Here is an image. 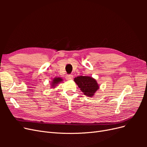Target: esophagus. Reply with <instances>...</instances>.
<instances>
[{
  "mask_svg": "<svg viewBox=\"0 0 147 147\" xmlns=\"http://www.w3.org/2000/svg\"><path fill=\"white\" fill-rule=\"evenodd\" d=\"M73 78H74L73 75H71V74L67 75L66 77H65L66 80H72Z\"/></svg>",
  "mask_w": 147,
  "mask_h": 147,
  "instance_id": "obj_1",
  "label": "esophagus"
}]
</instances>
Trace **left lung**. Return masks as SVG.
<instances>
[{
    "instance_id": "8db88e82",
    "label": "left lung",
    "mask_w": 147,
    "mask_h": 147,
    "mask_svg": "<svg viewBox=\"0 0 147 147\" xmlns=\"http://www.w3.org/2000/svg\"><path fill=\"white\" fill-rule=\"evenodd\" d=\"M75 82L80 88L83 94L88 97H92L99 89V85L95 79L91 77L79 76L74 78Z\"/></svg>"
}]
</instances>
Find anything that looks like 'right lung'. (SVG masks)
<instances>
[{"label": "right lung", "mask_w": 147, "mask_h": 147, "mask_svg": "<svg viewBox=\"0 0 147 147\" xmlns=\"http://www.w3.org/2000/svg\"><path fill=\"white\" fill-rule=\"evenodd\" d=\"M62 81H63V79L61 78H55L54 79H53V82H52V86L54 87L55 86V85H56L57 84H58V83L59 82H61Z\"/></svg>", "instance_id": "obj_1"}]
</instances>
